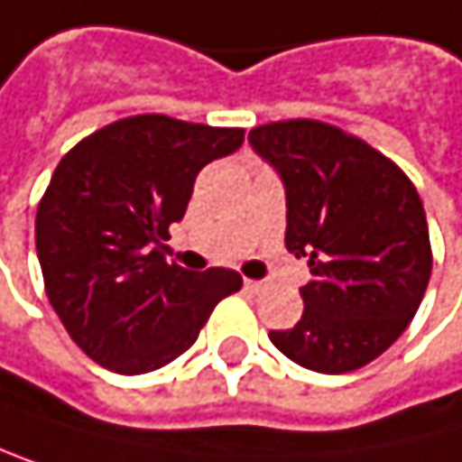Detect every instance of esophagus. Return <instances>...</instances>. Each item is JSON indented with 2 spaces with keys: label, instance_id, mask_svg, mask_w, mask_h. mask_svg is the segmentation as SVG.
<instances>
[{
  "label": "esophagus",
  "instance_id": "esophagus-1",
  "mask_svg": "<svg viewBox=\"0 0 462 462\" xmlns=\"http://www.w3.org/2000/svg\"><path fill=\"white\" fill-rule=\"evenodd\" d=\"M244 288H246L249 293H260V291L265 288V282H260V280H244Z\"/></svg>",
  "mask_w": 462,
  "mask_h": 462
}]
</instances>
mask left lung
<instances>
[{"mask_svg": "<svg viewBox=\"0 0 462 462\" xmlns=\"http://www.w3.org/2000/svg\"><path fill=\"white\" fill-rule=\"evenodd\" d=\"M249 141L285 182V246L313 274L301 319L269 338L321 374L363 368L407 329L430 282L419 190L391 157L316 118L260 124Z\"/></svg>", "mask_w": 462, "mask_h": 462, "instance_id": "obj_1", "label": "left lung"}]
</instances>
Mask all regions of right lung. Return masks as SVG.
Here are the masks:
<instances>
[{
	"instance_id": "obj_1",
	"label": "right lung",
	"mask_w": 462,
	"mask_h": 462,
	"mask_svg": "<svg viewBox=\"0 0 462 462\" xmlns=\"http://www.w3.org/2000/svg\"><path fill=\"white\" fill-rule=\"evenodd\" d=\"M244 143L241 127L163 113L118 118L63 154L35 216L43 288L71 341L116 374H146L193 346L244 280L166 263L197 174Z\"/></svg>"
}]
</instances>
